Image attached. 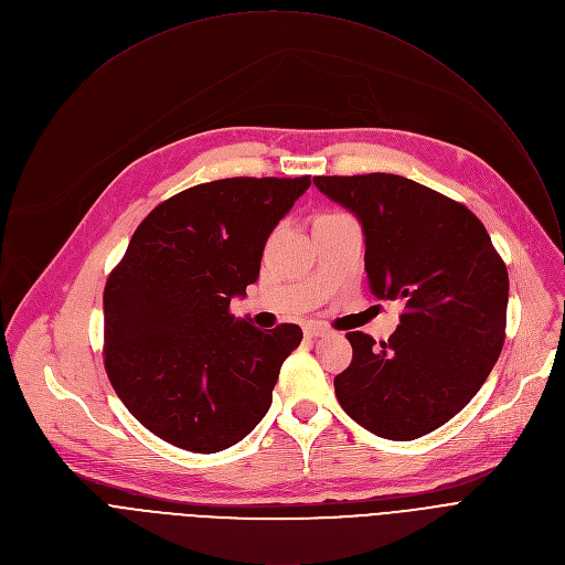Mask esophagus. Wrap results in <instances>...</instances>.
<instances>
[{"instance_id":"34e87169","label":"esophagus","mask_w":565,"mask_h":565,"mask_svg":"<svg viewBox=\"0 0 565 565\" xmlns=\"http://www.w3.org/2000/svg\"><path fill=\"white\" fill-rule=\"evenodd\" d=\"M329 333V329L324 327V324H308L306 329H303V335L308 338V340H315V338H324Z\"/></svg>"}]
</instances>
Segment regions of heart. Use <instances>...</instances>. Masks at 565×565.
I'll return each mask as SVG.
<instances>
[{"mask_svg":"<svg viewBox=\"0 0 565 565\" xmlns=\"http://www.w3.org/2000/svg\"><path fill=\"white\" fill-rule=\"evenodd\" d=\"M335 216H344V214H338V212H331V214H319L315 221H324V218H335Z\"/></svg>","mask_w":565,"mask_h":565,"instance_id":"1","label":"heart"}]
</instances>
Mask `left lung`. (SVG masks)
<instances>
[{
	"label": "left lung",
	"mask_w": 565,
	"mask_h": 565,
	"mask_svg": "<svg viewBox=\"0 0 565 565\" xmlns=\"http://www.w3.org/2000/svg\"><path fill=\"white\" fill-rule=\"evenodd\" d=\"M362 225L377 299H402L380 342L349 333L353 360L335 377L342 409L371 434L414 440L478 393L505 342L510 279L492 238L465 205L397 174L315 177Z\"/></svg>",
	"instance_id": "1"
}]
</instances>
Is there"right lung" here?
I'll use <instances>...</instances> for the list:
<instances>
[{"instance_id": "1", "label": "right lung", "mask_w": 565, "mask_h": 565, "mask_svg": "<svg viewBox=\"0 0 565 565\" xmlns=\"http://www.w3.org/2000/svg\"><path fill=\"white\" fill-rule=\"evenodd\" d=\"M310 188L221 179L153 207L105 286V369L129 414L166 443L214 454L268 414L297 324L262 331L230 315L259 279L264 246Z\"/></svg>"}]
</instances>
